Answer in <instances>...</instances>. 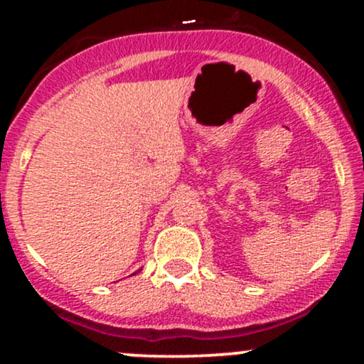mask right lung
<instances>
[{"mask_svg":"<svg viewBox=\"0 0 364 364\" xmlns=\"http://www.w3.org/2000/svg\"><path fill=\"white\" fill-rule=\"evenodd\" d=\"M135 274H136V272H135Z\"/></svg>","mask_w":364,"mask_h":364,"instance_id":"obj_1","label":"right lung"}]
</instances>
